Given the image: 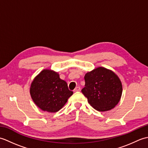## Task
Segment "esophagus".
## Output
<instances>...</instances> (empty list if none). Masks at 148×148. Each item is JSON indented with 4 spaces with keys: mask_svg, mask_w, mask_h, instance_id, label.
Listing matches in <instances>:
<instances>
[{
    "mask_svg": "<svg viewBox=\"0 0 148 148\" xmlns=\"http://www.w3.org/2000/svg\"><path fill=\"white\" fill-rule=\"evenodd\" d=\"M79 91H80V87H79V86L76 87V88H75V89L74 90V92H79Z\"/></svg>",
    "mask_w": 148,
    "mask_h": 148,
    "instance_id": "esophagus-1",
    "label": "esophagus"
}]
</instances>
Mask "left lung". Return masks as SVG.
<instances>
[{
	"instance_id": "obj_1",
	"label": "left lung",
	"mask_w": 148,
	"mask_h": 148,
	"mask_svg": "<svg viewBox=\"0 0 148 148\" xmlns=\"http://www.w3.org/2000/svg\"><path fill=\"white\" fill-rule=\"evenodd\" d=\"M85 85L81 90L88 102L98 111H107L118 104L122 94V84L112 71L98 67L84 76Z\"/></svg>"
}]
</instances>
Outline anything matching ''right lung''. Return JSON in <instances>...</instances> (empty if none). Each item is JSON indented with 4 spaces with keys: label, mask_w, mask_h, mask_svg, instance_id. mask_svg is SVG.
Instances as JSON below:
<instances>
[{
    "label": "right lung",
    "mask_w": 148,
    "mask_h": 148,
    "mask_svg": "<svg viewBox=\"0 0 148 148\" xmlns=\"http://www.w3.org/2000/svg\"><path fill=\"white\" fill-rule=\"evenodd\" d=\"M30 93L34 103L42 111L55 112L62 108L73 92L57 72L45 69L31 84Z\"/></svg>",
    "instance_id": "1"
}]
</instances>
